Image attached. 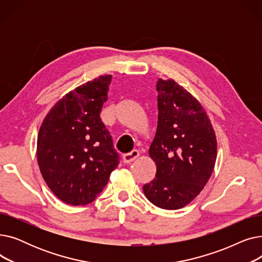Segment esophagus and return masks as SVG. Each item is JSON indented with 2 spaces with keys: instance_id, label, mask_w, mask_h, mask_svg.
Instances as JSON below:
<instances>
[{
  "instance_id": "obj_1",
  "label": "esophagus",
  "mask_w": 262,
  "mask_h": 262,
  "mask_svg": "<svg viewBox=\"0 0 262 262\" xmlns=\"http://www.w3.org/2000/svg\"><path fill=\"white\" fill-rule=\"evenodd\" d=\"M139 156V152L137 149H133L130 153H127L125 155H123V161L125 163H130L133 162L135 159L138 158Z\"/></svg>"
}]
</instances>
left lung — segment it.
I'll list each match as a JSON object with an SVG mask.
<instances>
[{"mask_svg": "<svg viewBox=\"0 0 262 262\" xmlns=\"http://www.w3.org/2000/svg\"><path fill=\"white\" fill-rule=\"evenodd\" d=\"M158 125L148 155L155 178L143 186L146 199L167 210L185 207L204 189L216 159V138L200 104L173 79H158Z\"/></svg>", "mask_w": 262, "mask_h": 262, "instance_id": "obj_1", "label": "left lung"}]
</instances>
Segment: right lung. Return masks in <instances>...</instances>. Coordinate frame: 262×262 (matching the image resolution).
<instances>
[{
  "label": "right lung",
  "instance_id": "add662e5",
  "mask_svg": "<svg viewBox=\"0 0 262 262\" xmlns=\"http://www.w3.org/2000/svg\"><path fill=\"white\" fill-rule=\"evenodd\" d=\"M110 81L112 75H102L69 92L40 126V172L53 193L68 205L93 202L119 164L112 136L100 118Z\"/></svg>",
  "mask_w": 262,
  "mask_h": 262
}]
</instances>
